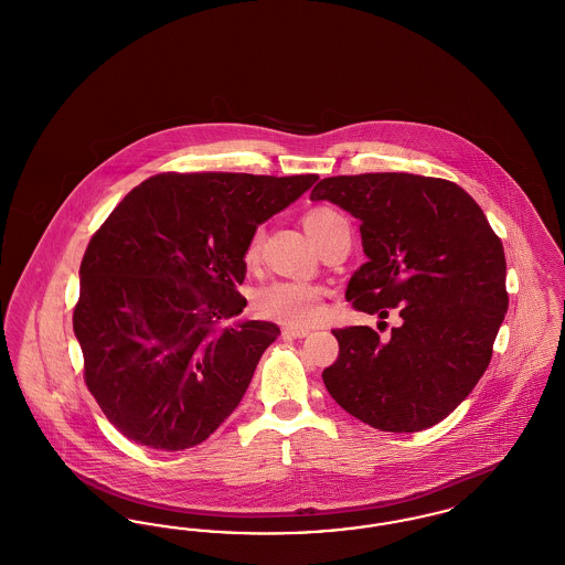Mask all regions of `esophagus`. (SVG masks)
I'll return each mask as SVG.
<instances>
[{
	"instance_id": "34e87169",
	"label": "esophagus",
	"mask_w": 565,
	"mask_h": 565,
	"mask_svg": "<svg viewBox=\"0 0 565 565\" xmlns=\"http://www.w3.org/2000/svg\"><path fill=\"white\" fill-rule=\"evenodd\" d=\"M281 334H284L286 339H302V337L309 334V330H307V328H295V326H284Z\"/></svg>"
}]
</instances>
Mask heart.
I'll list each match as a JSON object with an SVG mask.
<instances>
[{"label": "heart", "mask_w": 565, "mask_h": 565, "mask_svg": "<svg viewBox=\"0 0 565 565\" xmlns=\"http://www.w3.org/2000/svg\"><path fill=\"white\" fill-rule=\"evenodd\" d=\"M348 224V220L330 207H320L305 215V228L311 239L318 243L323 235L337 226ZM263 231H254L252 239L245 245V260L254 263L260 252ZM323 296L326 290L318 284L305 279H273L256 288L252 296L254 311L263 318L286 326H311L323 316Z\"/></svg>", "instance_id": "1"}]
</instances>
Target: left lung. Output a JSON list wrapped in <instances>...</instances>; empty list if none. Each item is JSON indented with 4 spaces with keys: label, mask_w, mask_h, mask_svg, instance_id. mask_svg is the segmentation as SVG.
<instances>
[{
    "label": "left lung",
    "mask_w": 565,
    "mask_h": 565,
    "mask_svg": "<svg viewBox=\"0 0 565 565\" xmlns=\"http://www.w3.org/2000/svg\"><path fill=\"white\" fill-rule=\"evenodd\" d=\"M311 201L358 217L366 263L351 275L353 307L401 326L332 330L323 371L334 403L381 431L443 422L483 376L509 309L507 258L477 201L454 182L413 173L326 178Z\"/></svg>",
    "instance_id": "left-lung-1"
}]
</instances>
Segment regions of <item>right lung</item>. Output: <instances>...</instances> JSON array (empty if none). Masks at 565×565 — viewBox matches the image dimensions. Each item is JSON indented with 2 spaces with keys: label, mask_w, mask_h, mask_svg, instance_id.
Here are the masks:
<instances>
[{
  "label": "right lung",
  "mask_w": 565,
  "mask_h": 565,
  "mask_svg": "<svg viewBox=\"0 0 565 565\" xmlns=\"http://www.w3.org/2000/svg\"><path fill=\"white\" fill-rule=\"evenodd\" d=\"M316 182L161 173L116 205L84 252L74 309L86 387L116 430L182 451L239 406L281 334L277 323L237 320L245 245Z\"/></svg>",
  "instance_id": "1"
}]
</instances>
